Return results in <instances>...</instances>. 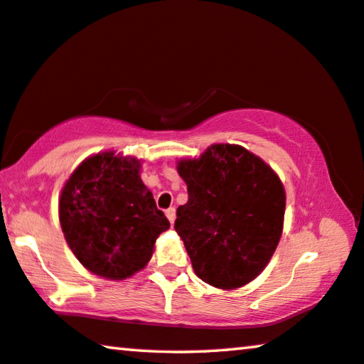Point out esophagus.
<instances>
[{
    "label": "esophagus",
    "mask_w": 364,
    "mask_h": 364,
    "mask_svg": "<svg viewBox=\"0 0 364 364\" xmlns=\"http://www.w3.org/2000/svg\"><path fill=\"white\" fill-rule=\"evenodd\" d=\"M165 215L170 220V223L175 222V218H176V209H175V207H170V209H166L165 210Z\"/></svg>",
    "instance_id": "1"
}]
</instances>
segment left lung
I'll return each mask as SVG.
<instances>
[{
  "label": "left lung",
  "instance_id": "8db88e82",
  "mask_svg": "<svg viewBox=\"0 0 364 364\" xmlns=\"http://www.w3.org/2000/svg\"><path fill=\"white\" fill-rule=\"evenodd\" d=\"M176 168L188 186V203L178 207L175 230L196 275L222 290L250 284L269 264L284 230L280 178L235 144H213Z\"/></svg>",
  "mask_w": 364,
  "mask_h": 364
}]
</instances>
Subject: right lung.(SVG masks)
I'll list each match as a JSON object with an SVG mask.
<instances>
[{"label": "right lung", "mask_w": 364, "mask_h": 364, "mask_svg": "<svg viewBox=\"0 0 364 364\" xmlns=\"http://www.w3.org/2000/svg\"><path fill=\"white\" fill-rule=\"evenodd\" d=\"M141 161L113 151L85 159L61 191L60 223L69 247L92 274L123 280L151 261L170 228L142 183Z\"/></svg>", "instance_id": "add662e5"}]
</instances>
